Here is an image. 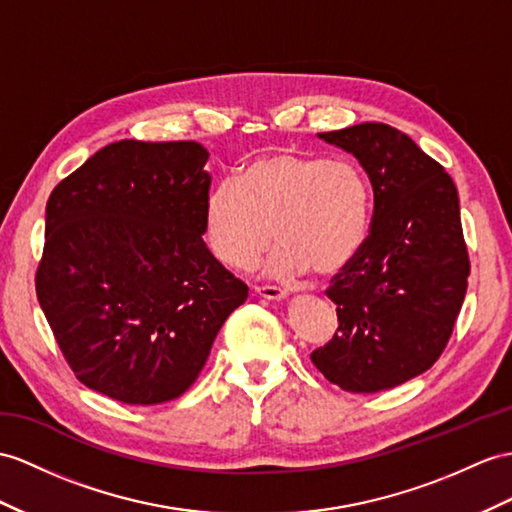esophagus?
Returning <instances> with one entry per match:
<instances>
[{
	"label": "esophagus",
	"instance_id": "34e87169",
	"mask_svg": "<svg viewBox=\"0 0 512 512\" xmlns=\"http://www.w3.org/2000/svg\"><path fill=\"white\" fill-rule=\"evenodd\" d=\"M254 291H256V295L265 297V299H284L286 295H289L284 289H280V286H254Z\"/></svg>",
	"mask_w": 512,
	"mask_h": 512
}]
</instances>
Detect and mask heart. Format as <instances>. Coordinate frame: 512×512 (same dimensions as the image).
<instances>
[{"label": "heart", "mask_w": 512, "mask_h": 512, "mask_svg": "<svg viewBox=\"0 0 512 512\" xmlns=\"http://www.w3.org/2000/svg\"><path fill=\"white\" fill-rule=\"evenodd\" d=\"M371 191L350 158L276 152L241 169L210 191L204 232L223 265L249 269L280 245L267 271L293 278L308 267L332 276L356 258L369 234Z\"/></svg>", "instance_id": "heart-1"}]
</instances>
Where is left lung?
Wrapping results in <instances>:
<instances>
[{"label":"left lung","mask_w":512,"mask_h":512,"mask_svg":"<svg viewBox=\"0 0 512 512\" xmlns=\"http://www.w3.org/2000/svg\"><path fill=\"white\" fill-rule=\"evenodd\" d=\"M319 139L358 158L373 186L369 236L332 278V341L310 354L332 384L378 393L428 371L463 306L469 254L454 180L404 132L358 123Z\"/></svg>","instance_id":"8db88e82"}]
</instances>
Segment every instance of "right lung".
Masks as SVG:
<instances>
[{
    "label": "right lung",
    "instance_id": "right-lung-1",
    "mask_svg": "<svg viewBox=\"0 0 512 512\" xmlns=\"http://www.w3.org/2000/svg\"><path fill=\"white\" fill-rule=\"evenodd\" d=\"M206 160L195 141H117L47 199L36 297L76 378L117 402L180 397L247 299L202 239Z\"/></svg>",
    "mask_w": 512,
    "mask_h": 512
}]
</instances>
